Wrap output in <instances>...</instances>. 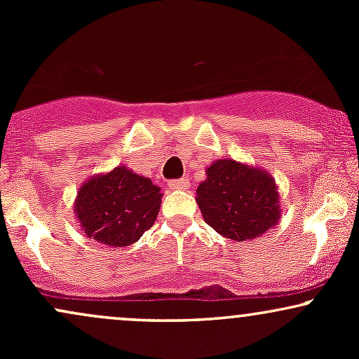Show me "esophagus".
Listing matches in <instances>:
<instances>
[{
    "instance_id": "1",
    "label": "esophagus",
    "mask_w": 359,
    "mask_h": 359,
    "mask_svg": "<svg viewBox=\"0 0 359 359\" xmlns=\"http://www.w3.org/2000/svg\"><path fill=\"white\" fill-rule=\"evenodd\" d=\"M168 187H170L172 191H187V189L191 187V184H189L187 179H174L168 182Z\"/></svg>"
}]
</instances>
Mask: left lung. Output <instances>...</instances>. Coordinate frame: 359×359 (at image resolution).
<instances>
[{
	"label": "left lung",
	"mask_w": 359,
	"mask_h": 359,
	"mask_svg": "<svg viewBox=\"0 0 359 359\" xmlns=\"http://www.w3.org/2000/svg\"><path fill=\"white\" fill-rule=\"evenodd\" d=\"M196 192L204 221L221 236L238 243L263 236L282 216L273 177L265 168L236 160L211 163Z\"/></svg>",
	"instance_id": "8db88e82"
}]
</instances>
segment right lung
I'll list each match as a JSON object with an SVG mask.
<instances>
[{"label":"right lung","mask_w":359,"mask_h":359,"mask_svg":"<svg viewBox=\"0 0 359 359\" xmlns=\"http://www.w3.org/2000/svg\"><path fill=\"white\" fill-rule=\"evenodd\" d=\"M162 196L158 185L148 177L119 165L82 182L74 216L90 240L111 248H125L154 226Z\"/></svg>","instance_id":"right-lung-1"}]
</instances>
